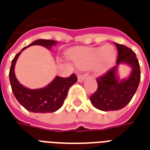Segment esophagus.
I'll use <instances>...</instances> for the list:
<instances>
[{
	"mask_svg": "<svg viewBox=\"0 0 150 150\" xmlns=\"http://www.w3.org/2000/svg\"><path fill=\"white\" fill-rule=\"evenodd\" d=\"M86 77V75H85V74H79L78 75V81L79 82H82Z\"/></svg>",
	"mask_w": 150,
	"mask_h": 150,
	"instance_id": "esophagus-1",
	"label": "esophagus"
}]
</instances>
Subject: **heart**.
Returning a JSON list of instances; mask_svg holds the SVG:
<instances>
[{
  "mask_svg": "<svg viewBox=\"0 0 150 150\" xmlns=\"http://www.w3.org/2000/svg\"><path fill=\"white\" fill-rule=\"evenodd\" d=\"M116 57V50L111 45L101 47H76L69 54V57L77 68H93L94 71L97 74L104 73L110 69Z\"/></svg>",
  "mask_w": 150,
  "mask_h": 150,
  "instance_id": "obj_1",
  "label": "heart"
}]
</instances>
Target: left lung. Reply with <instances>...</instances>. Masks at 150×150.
Returning <instances> with one entry per match:
<instances>
[{"mask_svg":"<svg viewBox=\"0 0 150 150\" xmlns=\"http://www.w3.org/2000/svg\"><path fill=\"white\" fill-rule=\"evenodd\" d=\"M117 49V66L96 79L98 87L90 96L94 107L103 111L118 110L132 99L140 82V66L135 52L125 46L115 43ZM128 63L133 68L130 76L120 81L116 77V68L120 63Z\"/></svg>","mask_w":150,"mask_h":150,"instance_id":"obj_1","label":"left lung"}]
</instances>
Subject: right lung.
<instances>
[{
	"label": "right lung",
	"instance_id": "obj_1",
	"mask_svg": "<svg viewBox=\"0 0 150 150\" xmlns=\"http://www.w3.org/2000/svg\"><path fill=\"white\" fill-rule=\"evenodd\" d=\"M56 43V41L50 40H37L23 48L22 51L33 45H40L50 49ZM21 52L16 54L12 60L9 71L11 86L15 98L27 110L33 113H52L60 109L67 96L68 89L77 82V76L75 74L67 78L57 76L50 84L44 88L27 89L18 82L14 71L15 63Z\"/></svg>",
	"mask_w": 150,
	"mask_h": 150
}]
</instances>
